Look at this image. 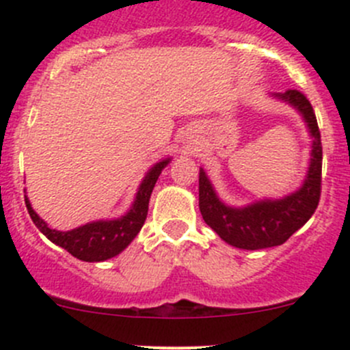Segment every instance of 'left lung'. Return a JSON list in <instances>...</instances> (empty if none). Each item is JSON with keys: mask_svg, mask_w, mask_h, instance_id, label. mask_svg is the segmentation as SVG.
Masks as SVG:
<instances>
[{"mask_svg": "<svg viewBox=\"0 0 350 350\" xmlns=\"http://www.w3.org/2000/svg\"><path fill=\"white\" fill-rule=\"evenodd\" d=\"M271 98L299 113L312 139L308 171L301 186L283 198H262L245 206L227 204L215 191L210 178L200 167V211L203 220L221 241L237 249L259 250L281 245L312 218L319 206L322 186V140L312 105L296 90L273 93Z\"/></svg>", "mask_w": 350, "mask_h": 350, "instance_id": "1", "label": "left lung"}]
</instances>
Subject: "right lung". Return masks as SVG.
Listing matches in <instances>:
<instances>
[{"label":"right lung","mask_w":350,"mask_h":350,"mask_svg":"<svg viewBox=\"0 0 350 350\" xmlns=\"http://www.w3.org/2000/svg\"><path fill=\"white\" fill-rule=\"evenodd\" d=\"M171 159L172 157L161 159L147 171L142 183L139 185V189H137L132 206L118 218H103V220L88 221V224L67 232L55 230V228L49 227L47 221L38 217L37 211L31 208L28 196H25L28 215L33 220L35 227L49 241L66 249L67 252L72 254L79 260L101 262V260L111 259V257L123 252L142 228L144 221L147 218V211H149V200L155 183H157L162 169L171 162Z\"/></svg>","instance_id":"1"}]
</instances>
